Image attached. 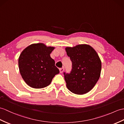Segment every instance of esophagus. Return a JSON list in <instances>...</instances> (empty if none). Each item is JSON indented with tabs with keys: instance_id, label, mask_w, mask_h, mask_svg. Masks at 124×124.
Wrapping results in <instances>:
<instances>
[{
	"instance_id": "obj_1",
	"label": "esophagus",
	"mask_w": 124,
	"mask_h": 124,
	"mask_svg": "<svg viewBox=\"0 0 124 124\" xmlns=\"http://www.w3.org/2000/svg\"><path fill=\"white\" fill-rule=\"evenodd\" d=\"M64 67H62V68H60V73H63V72L64 71Z\"/></svg>"
}]
</instances>
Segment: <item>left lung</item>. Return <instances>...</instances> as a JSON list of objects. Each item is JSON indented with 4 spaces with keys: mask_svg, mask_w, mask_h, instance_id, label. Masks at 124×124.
I'll return each instance as SVG.
<instances>
[{
    "mask_svg": "<svg viewBox=\"0 0 124 124\" xmlns=\"http://www.w3.org/2000/svg\"><path fill=\"white\" fill-rule=\"evenodd\" d=\"M65 50L72 62L70 73H63L68 89L77 94L88 93L96 84L101 73V62L98 55L86 44L67 47Z\"/></svg>",
    "mask_w": 124,
    "mask_h": 124,
    "instance_id": "1",
    "label": "left lung"
}]
</instances>
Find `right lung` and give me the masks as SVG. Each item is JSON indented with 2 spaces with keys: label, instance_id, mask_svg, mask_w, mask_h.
I'll use <instances>...</instances> for the list:
<instances>
[{
  "label": "right lung",
  "instance_id": "1",
  "mask_svg": "<svg viewBox=\"0 0 124 124\" xmlns=\"http://www.w3.org/2000/svg\"><path fill=\"white\" fill-rule=\"evenodd\" d=\"M53 47L43 43L31 44L23 51L18 59L21 76L30 87L39 89L50 84L59 70L50 56Z\"/></svg>",
  "mask_w": 124,
  "mask_h": 124
}]
</instances>
